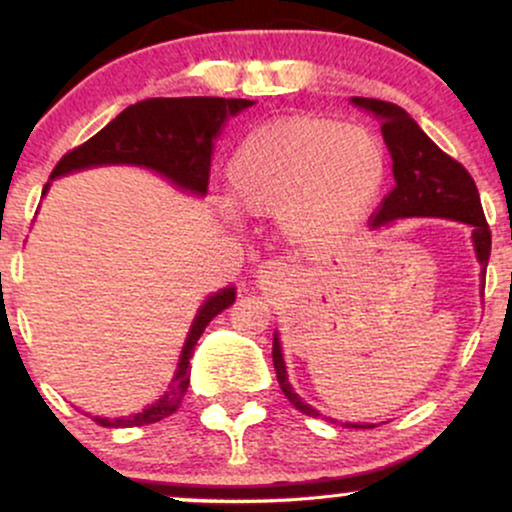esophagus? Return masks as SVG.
I'll list each match as a JSON object with an SVG mask.
<instances>
[{
    "instance_id": "34e87169",
    "label": "esophagus",
    "mask_w": 512,
    "mask_h": 512,
    "mask_svg": "<svg viewBox=\"0 0 512 512\" xmlns=\"http://www.w3.org/2000/svg\"><path fill=\"white\" fill-rule=\"evenodd\" d=\"M289 267H286L284 262L279 260H269L264 262L260 269H257V279H260V284L264 289H274V286L284 284L286 279H289Z\"/></svg>"
}]
</instances>
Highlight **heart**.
Listing matches in <instances>:
<instances>
[{"label": "heart", "mask_w": 512, "mask_h": 512, "mask_svg": "<svg viewBox=\"0 0 512 512\" xmlns=\"http://www.w3.org/2000/svg\"><path fill=\"white\" fill-rule=\"evenodd\" d=\"M387 175L385 146L366 127L334 117H291L243 139L228 163L233 202L281 216L301 243H325L356 226Z\"/></svg>", "instance_id": "1"}]
</instances>
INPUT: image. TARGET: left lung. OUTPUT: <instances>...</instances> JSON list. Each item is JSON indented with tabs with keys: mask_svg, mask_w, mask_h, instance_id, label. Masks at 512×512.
Returning <instances> with one entry per match:
<instances>
[{
	"mask_svg": "<svg viewBox=\"0 0 512 512\" xmlns=\"http://www.w3.org/2000/svg\"><path fill=\"white\" fill-rule=\"evenodd\" d=\"M354 103L380 117V129H383L385 144L392 154V173H395L397 182L383 197L380 207L373 211L370 226H385V223L404 219V216H440V219L469 223L474 228V250H477L481 269H484L486 276V264H489L491 255V231L484 209H481L479 190L474 185L472 175L467 173V168L445 154L443 149H438L424 129L416 125L407 110H402L399 105L378 101V98H354ZM272 358L276 380H279L286 399L303 414L320 416L289 385L284 356H281V346L276 337ZM346 426L373 428L368 424Z\"/></svg>",
	"mask_w": 512,
	"mask_h": 512,
	"instance_id": "1",
	"label": "left lung"
}]
</instances>
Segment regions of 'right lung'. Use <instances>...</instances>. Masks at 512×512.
<instances>
[{"mask_svg": "<svg viewBox=\"0 0 512 512\" xmlns=\"http://www.w3.org/2000/svg\"><path fill=\"white\" fill-rule=\"evenodd\" d=\"M250 105L252 101H245V98H146V101L122 110L110 125L93 134L88 142L67 151L52 170L50 178L81 168L105 166V163H134V166L158 170L182 190L204 195L209 185L211 146H214L223 120L250 108ZM45 190H48V185H45ZM233 301H236V291L223 289L199 308L192 330L187 334V342L182 346L173 383L156 404H151L142 414L127 416V419H101V416H96L93 421L105 428H125L156 424V421L173 414L185 397L187 385H190V358L195 354L197 339L202 337L211 317L226 310Z\"/></svg>", "mask_w": 512, "mask_h": 512, "instance_id": "1", "label": "right lung"}]
</instances>
